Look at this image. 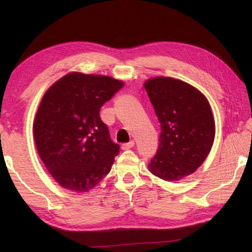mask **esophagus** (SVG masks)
Masks as SVG:
<instances>
[{
	"label": "esophagus",
	"instance_id": "34e87169",
	"mask_svg": "<svg viewBox=\"0 0 252 252\" xmlns=\"http://www.w3.org/2000/svg\"><path fill=\"white\" fill-rule=\"evenodd\" d=\"M132 147H134V142H133V141L126 143V144H123V145L121 146V148L123 149V151H127V149H130Z\"/></svg>",
	"mask_w": 252,
	"mask_h": 252
}]
</instances>
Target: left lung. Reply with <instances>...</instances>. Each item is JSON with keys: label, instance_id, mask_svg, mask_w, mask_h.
Instances as JSON below:
<instances>
[{"label": "left lung", "instance_id": "1", "mask_svg": "<svg viewBox=\"0 0 252 252\" xmlns=\"http://www.w3.org/2000/svg\"><path fill=\"white\" fill-rule=\"evenodd\" d=\"M144 88L161 127L148 169L159 179L180 181L194 173L211 151L216 136L211 106L199 90L179 79L151 78Z\"/></svg>", "mask_w": 252, "mask_h": 252}]
</instances>
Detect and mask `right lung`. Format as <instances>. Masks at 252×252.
Segmentation results:
<instances>
[{"label": "right lung", "mask_w": 252, "mask_h": 252, "mask_svg": "<svg viewBox=\"0 0 252 252\" xmlns=\"http://www.w3.org/2000/svg\"><path fill=\"white\" fill-rule=\"evenodd\" d=\"M125 82L73 71L52 84L35 114L33 136L42 161L63 189L88 192L109 173L120 146L99 110Z\"/></svg>", "instance_id": "1"}]
</instances>
